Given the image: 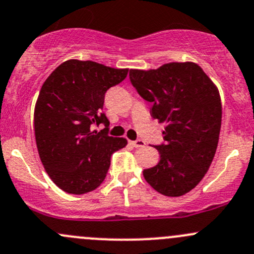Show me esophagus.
Here are the masks:
<instances>
[{
    "mask_svg": "<svg viewBox=\"0 0 254 254\" xmlns=\"http://www.w3.org/2000/svg\"><path fill=\"white\" fill-rule=\"evenodd\" d=\"M130 143H131L134 147H143V146L146 145V142L143 141V140L139 139V140H135V141H130Z\"/></svg>",
    "mask_w": 254,
    "mask_h": 254,
    "instance_id": "esophagus-1",
    "label": "esophagus"
}]
</instances>
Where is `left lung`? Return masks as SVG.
Segmentation results:
<instances>
[{"mask_svg": "<svg viewBox=\"0 0 254 254\" xmlns=\"http://www.w3.org/2000/svg\"><path fill=\"white\" fill-rule=\"evenodd\" d=\"M130 82L152 103L153 119L167 124L160 162L143 170L158 193L181 196L195 188L209 170L219 142L221 99L214 82L194 63H170L157 70H130Z\"/></svg>", "mask_w": 254, "mask_h": 254, "instance_id": "left-lung-1", "label": "left lung"}]
</instances>
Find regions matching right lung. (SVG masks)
I'll use <instances>...</instances> for the list:
<instances>
[{
	"label": "right lung",
	"mask_w": 254,
	"mask_h": 254,
	"mask_svg": "<svg viewBox=\"0 0 254 254\" xmlns=\"http://www.w3.org/2000/svg\"><path fill=\"white\" fill-rule=\"evenodd\" d=\"M127 71L67 60L42 86L34 111L35 141L49 177L66 193L79 195L98 188L111 156L127 146V139L108 135L103 104L106 92L124 81ZM99 124L106 127L91 130Z\"/></svg>",
	"instance_id": "add662e5"
}]
</instances>
